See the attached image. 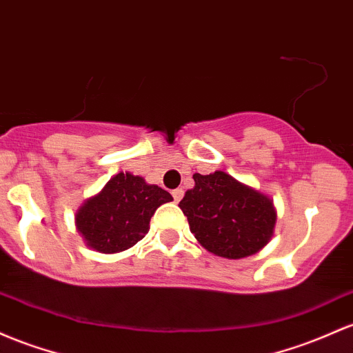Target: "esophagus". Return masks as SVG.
Here are the masks:
<instances>
[{"mask_svg":"<svg viewBox=\"0 0 353 353\" xmlns=\"http://www.w3.org/2000/svg\"><path fill=\"white\" fill-rule=\"evenodd\" d=\"M183 196H184L183 189H174V191H172V197H174V201H176V203H179V201L183 199Z\"/></svg>","mask_w":353,"mask_h":353,"instance_id":"esophagus-1","label":"esophagus"}]
</instances>
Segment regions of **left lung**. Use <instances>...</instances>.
Returning a JSON list of instances; mask_svg holds the SVG:
<instances>
[{
  "label": "left lung",
  "instance_id": "left-lung-1",
  "mask_svg": "<svg viewBox=\"0 0 353 353\" xmlns=\"http://www.w3.org/2000/svg\"><path fill=\"white\" fill-rule=\"evenodd\" d=\"M192 179L194 188L185 192L179 208L201 246L216 256L239 259L268 245L276 223L268 196L223 170L194 174Z\"/></svg>",
  "mask_w": 353,
  "mask_h": 353
}]
</instances>
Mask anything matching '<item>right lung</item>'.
<instances>
[{
	"mask_svg": "<svg viewBox=\"0 0 353 353\" xmlns=\"http://www.w3.org/2000/svg\"><path fill=\"white\" fill-rule=\"evenodd\" d=\"M172 196L141 176L119 172L99 194L87 199L75 214V224L88 248L100 253H120L141 241L150 218Z\"/></svg>",
	"mask_w": 353,
	"mask_h": 353,
	"instance_id": "add662e5",
	"label": "right lung"
}]
</instances>
